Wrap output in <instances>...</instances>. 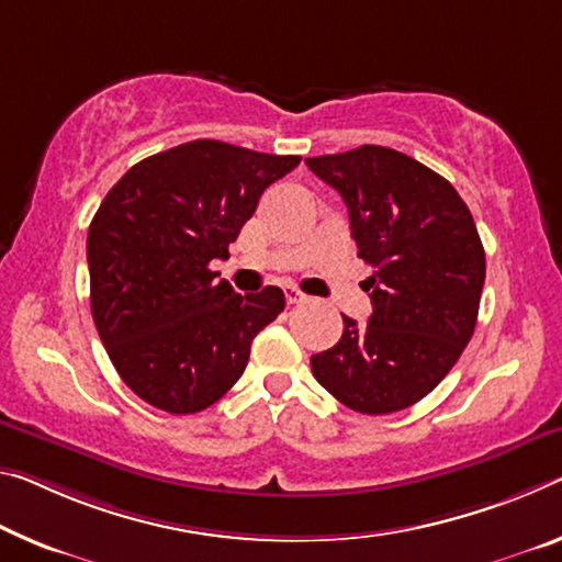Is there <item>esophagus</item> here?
<instances>
[{
	"label": "esophagus",
	"instance_id": "1",
	"mask_svg": "<svg viewBox=\"0 0 562 562\" xmlns=\"http://www.w3.org/2000/svg\"><path fill=\"white\" fill-rule=\"evenodd\" d=\"M284 300H288V305H300V302H305L307 297L302 295L297 288H284Z\"/></svg>",
	"mask_w": 562,
	"mask_h": 562
}]
</instances>
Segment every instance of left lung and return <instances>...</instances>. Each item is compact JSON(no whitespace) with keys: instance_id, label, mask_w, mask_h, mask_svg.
<instances>
[{"instance_id":"1","label":"left lung","mask_w":562,"mask_h":562,"mask_svg":"<svg viewBox=\"0 0 562 562\" xmlns=\"http://www.w3.org/2000/svg\"><path fill=\"white\" fill-rule=\"evenodd\" d=\"M350 212L372 315H342V337L310 358L313 375L355 413L387 415L438 387L475 333L485 249L445 177L397 149L362 145L307 157Z\"/></svg>"}]
</instances>
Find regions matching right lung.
<instances>
[{
	"mask_svg": "<svg viewBox=\"0 0 562 562\" xmlns=\"http://www.w3.org/2000/svg\"><path fill=\"white\" fill-rule=\"evenodd\" d=\"M297 165L194 139L142 159L106 192L87 235L89 302L114 370L145 403L200 413L245 372L284 292L239 295L210 262L227 260L262 192Z\"/></svg>",
	"mask_w": 562,
	"mask_h": 562,
	"instance_id": "1",
	"label": "right lung"
}]
</instances>
